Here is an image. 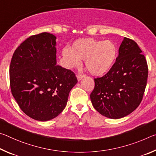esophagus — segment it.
Masks as SVG:
<instances>
[{"label": "esophagus", "instance_id": "34e87169", "mask_svg": "<svg viewBox=\"0 0 156 156\" xmlns=\"http://www.w3.org/2000/svg\"><path fill=\"white\" fill-rule=\"evenodd\" d=\"M84 76H84V74H80V73H78V74L77 75L78 80L80 81V80H82V79H83L84 77Z\"/></svg>", "mask_w": 156, "mask_h": 156}]
</instances>
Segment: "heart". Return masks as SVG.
Segmentation results:
<instances>
[{
	"label": "heart",
	"mask_w": 156,
	"mask_h": 156,
	"mask_svg": "<svg viewBox=\"0 0 156 156\" xmlns=\"http://www.w3.org/2000/svg\"><path fill=\"white\" fill-rule=\"evenodd\" d=\"M118 55V48L111 40L97 41L92 38L80 39L72 44L71 49L64 48L62 56L65 67H78L80 60H84L86 68L92 75L100 76L112 68Z\"/></svg>",
	"instance_id": "b5f03b06"
}]
</instances>
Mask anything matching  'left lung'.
I'll return each instance as SVG.
<instances>
[{
    "mask_svg": "<svg viewBox=\"0 0 156 156\" xmlns=\"http://www.w3.org/2000/svg\"><path fill=\"white\" fill-rule=\"evenodd\" d=\"M118 53L108 73L94 78L90 95L95 109L112 119L125 117L139 106L148 77L147 60L135 41L124 38Z\"/></svg>",
    "mask_w": 156,
    "mask_h": 156,
    "instance_id": "8db88e82",
    "label": "left lung"
}]
</instances>
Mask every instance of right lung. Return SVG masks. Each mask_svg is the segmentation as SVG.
Returning <instances> with one entry per match:
<instances>
[{
    "mask_svg": "<svg viewBox=\"0 0 156 156\" xmlns=\"http://www.w3.org/2000/svg\"><path fill=\"white\" fill-rule=\"evenodd\" d=\"M56 37L44 32L15 50L9 67L13 96L26 115L38 121L56 118L78 83L75 73L56 65Z\"/></svg>",
    "mask_w": 156,
    "mask_h": 156,
    "instance_id": "right-lung-1",
    "label": "right lung"
}]
</instances>
